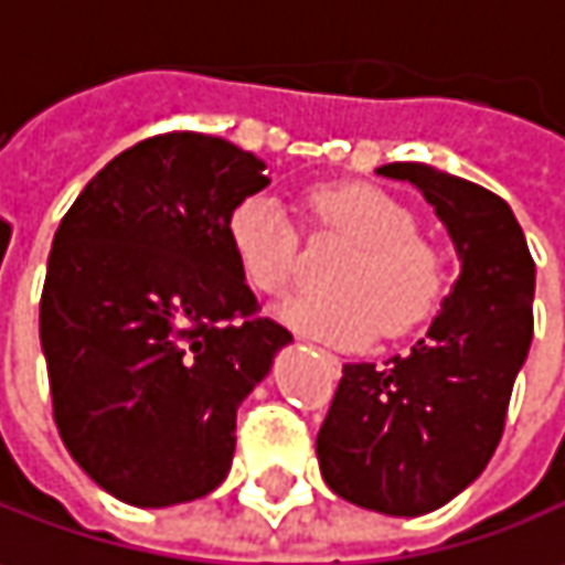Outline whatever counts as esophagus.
<instances>
[{
	"instance_id": "esophagus-1",
	"label": "esophagus",
	"mask_w": 565,
	"mask_h": 565,
	"mask_svg": "<svg viewBox=\"0 0 565 565\" xmlns=\"http://www.w3.org/2000/svg\"><path fill=\"white\" fill-rule=\"evenodd\" d=\"M322 354V360H326V366H329L331 373H341V360L331 354V351H319Z\"/></svg>"
}]
</instances>
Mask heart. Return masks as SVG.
Segmentation results:
<instances>
[{"mask_svg":"<svg viewBox=\"0 0 565 565\" xmlns=\"http://www.w3.org/2000/svg\"><path fill=\"white\" fill-rule=\"evenodd\" d=\"M303 221L351 249L331 271V294H300L278 309L290 329L360 348L380 329L388 338L407 334L439 309L449 287L446 253L417 234L414 211L392 192L373 183L316 185L303 195ZM227 246L246 284L278 297L297 271L300 227L278 199L258 192L227 214Z\"/></svg>","mask_w":565,"mask_h":565,"instance_id":"b5f03b06","label":"heart"}]
</instances>
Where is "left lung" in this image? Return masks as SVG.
Segmentation results:
<instances>
[{
    "label": "left lung",
    "instance_id": "obj_1",
    "mask_svg": "<svg viewBox=\"0 0 565 565\" xmlns=\"http://www.w3.org/2000/svg\"><path fill=\"white\" fill-rule=\"evenodd\" d=\"M376 173L424 192L449 227L461 275L407 354L344 366L316 455L341 500L424 515L458 497L500 446L534 334V258L490 189L427 163H385Z\"/></svg>",
    "mask_w": 565,
    "mask_h": 565
}]
</instances>
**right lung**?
Wrapping results in <instances>:
<instances>
[{
    "label": "right lung",
    "instance_id": "right-lung-1",
    "mask_svg": "<svg viewBox=\"0 0 565 565\" xmlns=\"http://www.w3.org/2000/svg\"><path fill=\"white\" fill-rule=\"evenodd\" d=\"M271 183L202 132L145 138L60 221L40 294L53 420L107 493L160 509L227 478L236 407L294 338L258 316L227 214Z\"/></svg>",
    "mask_w": 565,
    "mask_h": 565
}]
</instances>
